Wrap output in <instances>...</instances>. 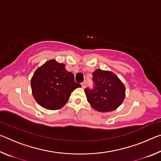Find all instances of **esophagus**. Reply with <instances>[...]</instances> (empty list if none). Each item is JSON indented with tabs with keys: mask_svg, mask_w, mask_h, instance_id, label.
Listing matches in <instances>:
<instances>
[{
	"mask_svg": "<svg viewBox=\"0 0 161 161\" xmlns=\"http://www.w3.org/2000/svg\"><path fill=\"white\" fill-rule=\"evenodd\" d=\"M86 82L85 81H84L83 82H81V86H82V88H84V87L86 86Z\"/></svg>",
	"mask_w": 161,
	"mask_h": 161,
	"instance_id": "1",
	"label": "esophagus"
}]
</instances>
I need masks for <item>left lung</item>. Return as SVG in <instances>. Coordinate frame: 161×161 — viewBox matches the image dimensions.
Returning a JSON list of instances; mask_svg holds the SVG:
<instances>
[{
	"label": "left lung",
	"instance_id": "left-lung-1",
	"mask_svg": "<svg viewBox=\"0 0 161 161\" xmlns=\"http://www.w3.org/2000/svg\"><path fill=\"white\" fill-rule=\"evenodd\" d=\"M92 75L94 89H84L89 104L99 112H109L116 109L126 97L124 83L110 71L97 69Z\"/></svg>",
	"mask_w": 161,
	"mask_h": 161
}]
</instances>
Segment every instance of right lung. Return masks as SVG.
<instances>
[{
  "label": "right lung",
  "mask_w": 161,
  "mask_h": 161,
  "mask_svg": "<svg viewBox=\"0 0 161 161\" xmlns=\"http://www.w3.org/2000/svg\"><path fill=\"white\" fill-rule=\"evenodd\" d=\"M81 86L75 82L74 75L65 69V64L55 59L38 67L31 78L32 96L38 104L49 110L63 107L71 92Z\"/></svg>",
  "instance_id": "right-lung-1"
}]
</instances>
